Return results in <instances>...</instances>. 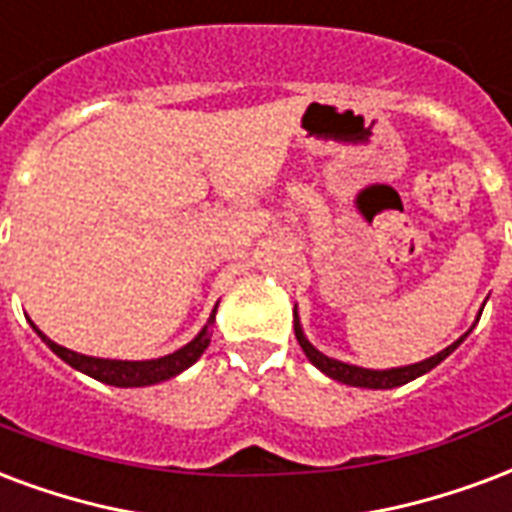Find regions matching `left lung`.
Masks as SVG:
<instances>
[{"label":"left lung","mask_w":512,"mask_h":512,"mask_svg":"<svg viewBox=\"0 0 512 512\" xmlns=\"http://www.w3.org/2000/svg\"><path fill=\"white\" fill-rule=\"evenodd\" d=\"M480 320V314H478ZM475 320V323H478ZM293 325H295V339L301 344V350L306 352V358L325 374V377H331L336 382H344V385H352V388H369V391H388V388H399V385H407V382L418 380L423 377L426 372H431L434 366L448 358L450 352L456 350L458 344L464 342L469 336V331L475 328H469L464 336H458L456 342L448 344L445 350H439L437 355H431L426 361H418V363H410V366H393V369H363V366H352V363H344V361H336V358H328L325 352H320L314 347L309 339H306L304 333V325H301V317H298V306L293 309Z\"/></svg>","instance_id":"obj_1"}]
</instances>
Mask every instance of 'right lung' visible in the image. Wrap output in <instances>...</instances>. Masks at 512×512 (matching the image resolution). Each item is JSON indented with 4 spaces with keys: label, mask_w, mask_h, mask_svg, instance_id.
Wrapping results in <instances>:
<instances>
[{
    "label": "right lung",
    "mask_w": 512,
    "mask_h": 512,
    "mask_svg": "<svg viewBox=\"0 0 512 512\" xmlns=\"http://www.w3.org/2000/svg\"><path fill=\"white\" fill-rule=\"evenodd\" d=\"M219 306V301H217ZM217 306L208 314L206 325L200 328L198 336L187 342L184 347H179L170 355H162V358H151V361H113V358H92V355H81V352H73L62 347V344L51 342L37 325L32 323V328L37 331V336L43 339L51 350L62 358L64 363H70L78 372L89 374L94 380L105 382V385H116V388H146V385H157V382H165L170 377H179L184 369H189L192 363L198 361L200 355L206 352L208 342H211V325H214V317H217Z\"/></svg>",
    "instance_id": "add662e5"
}]
</instances>
